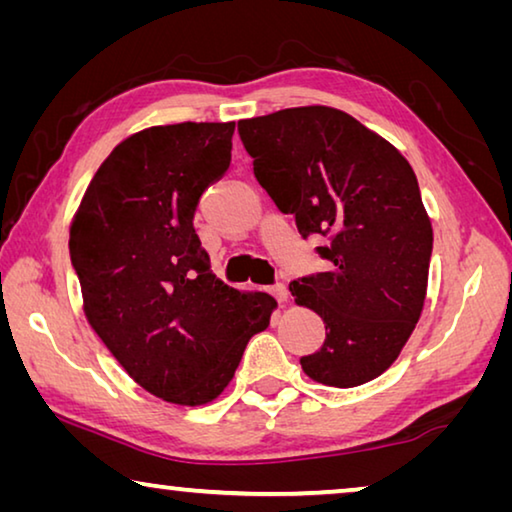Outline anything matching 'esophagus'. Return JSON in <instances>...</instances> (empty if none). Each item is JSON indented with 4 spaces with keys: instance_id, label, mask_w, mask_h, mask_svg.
<instances>
[{
    "instance_id": "esophagus-1",
    "label": "esophagus",
    "mask_w": 512,
    "mask_h": 512,
    "mask_svg": "<svg viewBox=\"0 0 512 512\" xmlns=\"http://www.w3.org/2000/svg\"><path fill=\"white\" fill-rule=\"evenodd\" d=\"M271 293H273V296H275L277 300H280V302H287V300H289V289L284 287L282 282L275 284V287H271Z\"/></svg>"
}]
</instances>
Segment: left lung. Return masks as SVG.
<instances>
[{"label":"left lung","instance_id":"8db88e82","mask_svg":"<svg viewBox=\"0 0 512 512\" xmlns=\"http://www.w3.org/2000/svg\"><path fill=\"white\" fill-rule=\"evenodd\" d=\"M255 178L302 237L323 235L332 271L289 284L325 323L300 359L318 384L354 388L393 366L420 320L433 230L404 155L348 112L327 106L241 119Z\"/></svg>","mask_w":512,"mask_h":512}]
</instances>
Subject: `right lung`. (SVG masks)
I'll return each instance as SVG.
<instances>
[{
  "label": "right lung",
  "instance_id": "1",
  "mask_svg": "<svg viewBox=\"0 0 512 512\" xmlns=\"http://www.w3.org/2000/svg\"><path fill=\"white\" fill-rule=\"evenodd\" d=\"M232 133L235 121H183L126 137L69 228L88 323L144 391L180 406L223 393L277 307L221 282L194 230L201 194L230 167Z\"/></svg>",
  "mask_w": 512,
  "mask_h": 512
}]
</instances>
